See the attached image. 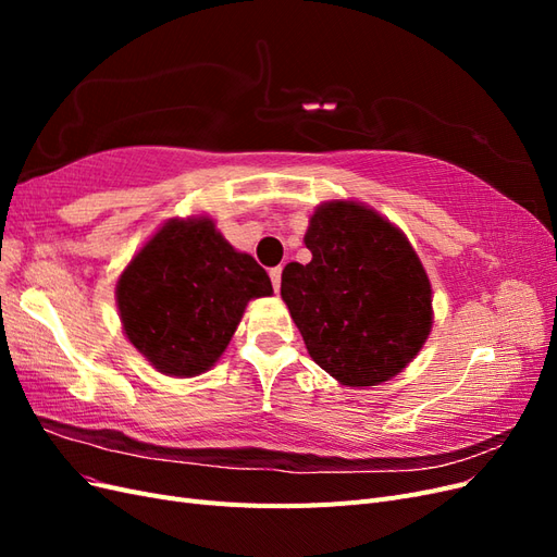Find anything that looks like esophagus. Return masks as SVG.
I'll return each mask as SVG.
<instances>
[{"instance_id": "obj_1", "label": "esophagus", "mask_w": 557, "mask_h": 557, "mask_svg": "<svg viewBox=\"0 0 557 557\" xmlns=\"http://www.w3.org/2000/svg\"><path fill=\"white\" fill-rule=\"evenodd\" d=\"M281 274H283L281 267H274L272 272H269V278H272V285H274L276 293H278V288H281Z\"/></svg>"}]
</instances>
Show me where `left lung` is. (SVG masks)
<instances>
[{"instance_id": "left-lung-1", "label": "left lung", "mask_w": 557, "mask_h": 557, "mask_svg": "<svg viewBox=\"0 0 557 557\" xmlns=\"http://www.w3.org/2000/svg\"><path fill=\"white\" fill-rule=\"evenodd\" d=\"M311 262L285 264L281 297L309 356L350 387L399 374L432 330V288L407 237L356 201H327L305 237Z\"/></svg>"}]
</instances>
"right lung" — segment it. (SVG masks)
I'll use <instances>...</instances> for the list:
<instances>
[{"instance_id":"obj_1","label":"right lung","mask_w":557,"mask_h":557,"mask_svg":"<svg viewBox=\"0 0 557 557\" xmlns=\"http://www.w3.org/2000/svg\"><path fill=\"white\" fill-rule=\"evenodd\" d=\"M272 293L264 269L234 250L211 218L166 223L115 285L127 339L158 372L183 379L213 367L248 299Z\"/></svg>"}]
</instances>
